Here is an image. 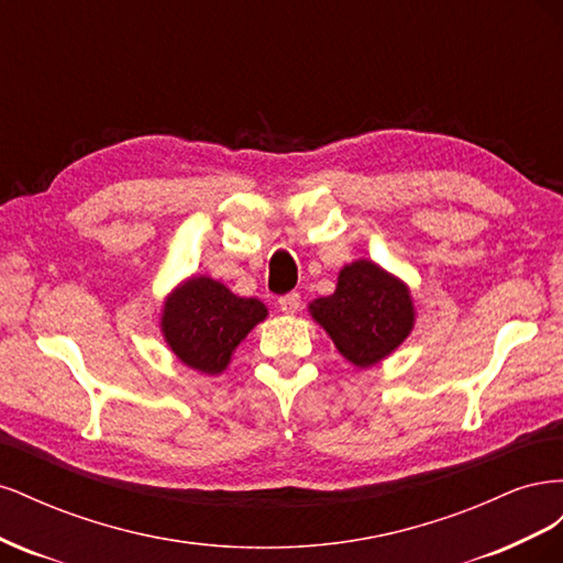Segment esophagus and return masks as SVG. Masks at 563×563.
Wrapping results in <instances>:
<instances>
[{
    "instance_id": "1",
    "label": "esophagus",
    "mask_w": 563,
    "mask_h": 563,
    "mask_svg": "<svg viewBox=\"0 0 563 563\" xmlns=\"http://www.w3.org/2000/svg\"><path fill=\"white\" fill-rule=\"evenodd\" d=\"M279 310L284 314H296L300 310V294H286L279 298Z\"/></svg>"
}]
</instances>
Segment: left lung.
Wrapping results in <instances>:
<instances>
[{"label":"left lung","mask_w":563,"mask_h":563,"mask_svg":"<svg viewBox=\"0 0 563 563\" xmlns=\"http://www.w3.org/2000/svg\"><path fill=\"white\" fill-rule=\"evenodd\" d=\"M310 314L356 368L383 362L416 323L408 286L373 261H354L340 269L335 291L312 300Z\"/></svg>","instance_id":"1"}]
</instances>
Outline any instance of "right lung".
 I'll use <instances>...</instances> for the list:
<instances>
[{
  "label": "right lung",
  "mask_w": 563,
  "mask_h": 563,
  "mask_svg": "<svg viewBox=\"0 0 563 563\" xmlns=\"http://www.w3.org/2000/svg\"><path fill=\"white\" fill-rule=\"evenodd\" d=\"M265 317L267 308L258 298L234 296L211 277H190L166 296L162 333L185 366L218 376L236 345Z\"/></svg>",
  "instance_id": "right-lung-1"
}]
</instances>
